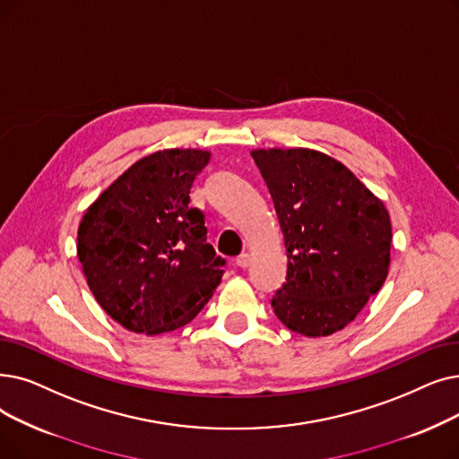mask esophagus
<instances>
[{"instance_id":"obj_1","label":"esophagus","mask_w":459,"mask_h":459,"mask_svg":"<svg viewBox=\"0 0 459 459\" xmlns=\"http://www.w3.org/2000/svg\"><path fill=\"white\" fill-rule=\"evenodd\" d=\"M249 263H251V256H249V253H242L240 256H236V264L240 266V268H247V266H249Z\"/></svg>"}]
</instances>
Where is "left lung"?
Instances as JSON below:
<instances>
[{
	"instance_id": "obj_1",
	"label": "left lung",
	"mask_w": 459,
	"mask_h": 459,
	"mask_svg": "<svg viewBox=\"0 0 459 459\" xmlns=\"http://www.w3.org/2000/svg\"><path fill=\"white\" fill-rule=\"evenodd\" d=\"M251 155L270 189L287 247V281L272 296L273 313L307 337L343 330L388 275V210L326 153L272 148Z\"/></svg>"
}]
</instances>
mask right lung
Returning <instances> with one entry per match:
<instances>
[{
    "instance_id": "1",
    "label": "right lung",
    "mask_w": 459,
    "mask_h": 459,
    "mask_svg": "<svg viewBox=\"0 0 459 459\" xmlns=\"http://www.w3.org/2000/svg\"><path fill=\"white\" fill-rule=\"evenodd\" d=\"M210 152L138 159L86 210L76 253L90 290L116 323L155 335L186 326L221 283L225 258L206 244L191 187Z\"/></svg>"
}]
</instances>
